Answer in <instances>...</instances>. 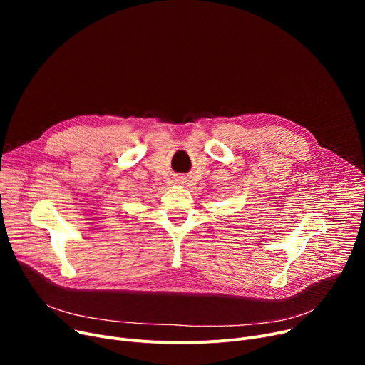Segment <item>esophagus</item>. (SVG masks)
I'll list each match as a JSON object with an SVG mask.
<instances>
[{
	"label": "esophagus",
	"instance_id": "obj_1",
	"mask_svg": "<svg viewBox=\"0 0 365 365\" xmlns=\"http://www.w3.org/2000/svg\"><path fill=\"white\" fill-rule=\"evenodd\" d=\"M187 182V178L186 176H178L176 178V183H179V185H185Z\"/></svg>",
	"mask_w": 365,
	"mask_h": 365
}]
</instances>
